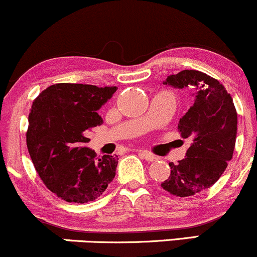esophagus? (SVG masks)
Instances as JSON below:
<instances>
[{
	"mask_svg": "<svg viewBox=\"0 0 257 257\" xmlns=\"http://www.w3.org/2000/svg\"><path fill=\"white\" fill-rule=\"evenodd\" d=\"M139 155L143 157V159H145L146 161H149V162H152V161H156L157 160V157L155 156V155H152L151 152L145 151V150H140L139 151Z\"/></svg>",
	"mask_w": 257,
	"mask_h": 257,
	"instance_id": "esophagus-1",
	"label": "esophagus"
}]
</instances>
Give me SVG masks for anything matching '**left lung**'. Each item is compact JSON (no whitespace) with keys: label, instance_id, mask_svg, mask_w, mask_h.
I'll use <instances>...</instances> for the list:
<instances>
[{"label":"left lung","instance_id":"8db88e82","mask_svg":"<svg viewBox=\"0 0 257 257\" xmlns=\"http://www.w3.org/2000/svg\"><path fill=\"white\" fill-rule=\"evenodd\" d=\"M163 84L195 91L193 106L178 123L180 137L190 140V146L185 159L170 163V177L161 184L172 195L193 196L215 184L232 160L238 114L224 86L199 70L168 75Z\"/></svg>","mask_w":257,"mask_h":257}]
</instances>
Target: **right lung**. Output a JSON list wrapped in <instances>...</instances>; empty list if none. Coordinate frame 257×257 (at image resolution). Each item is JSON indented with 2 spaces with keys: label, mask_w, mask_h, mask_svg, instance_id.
Wrapping results in <instances>:
<instances>
[{
  "label": "right lung",
  "mask_w": 257,
  "mask_h": 257,
  "mask_svg": "<svg viewBox=\"0 0 257 257\" xmlns=\"http://www.w3.org/2000/svg\"><path fill=\"white\" fill-rule=\"evenodd\" d=\"M117 87L60 83L34 100L27 146L36 172L49 190L67 202L94 201L115 176L118 156L97 159L84 148L90 129L102 124L97 111Z\"/></svg>",
  "instance_id": "1"
}]
</instances>
